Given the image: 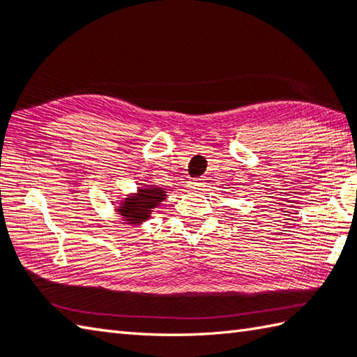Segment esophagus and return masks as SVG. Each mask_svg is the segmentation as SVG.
<instances>
[{
  "label": "esophagus",
  "instance_id": "1",
  "mask_svg": "<svg viewBox=\"0 0 357 357\" xmlns=\"http://www.w3.org/2000/svg\"><path fill=\"white\" fill-rule=\"evenodd\" d=\"M188 188H190V190H202V188H204V180L202 178L191 180L190 183H188Z\"/></svg>",
  "mask_w": 357,
  "mask_h": 357
}]
</instances>
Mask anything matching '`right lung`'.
<instances>
[{
  "mask_svg": "<svg viewBox=\"0 0 357 357\" xmlns=\"http://www.w3.org/2000/svg\"><path fill=\"white\" fill-rule=\"evenodd\" d=\"M166 199V191L160 186L146 185L138 188L135 194H130L121 202V205L116 208V211L126 224L139 225L151 218L152 210L160 205V202Z\"/></svg>",
  "mask_w": 357,
  "mask_h": 357,
  "instance_id": "1",
  "label": "right lung"
}]
</instances>
